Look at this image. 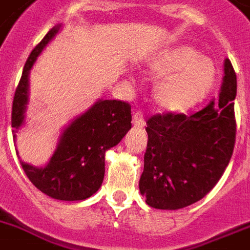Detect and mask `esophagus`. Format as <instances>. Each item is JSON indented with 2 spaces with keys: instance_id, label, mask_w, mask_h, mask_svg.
Segmentation results:
<instances>
[{
  "instance_id": "1",
  "label": "esophagus",
  "mask_w": 250,
  "mask_h": 250,
  "mask_svg": "<svg viewBox=\"0 0 250 250\" xmlns=\"http://www.w3.org/2000/svg\"><path fill=\"white\" fill-rule=\"evenodd\" d=\"M132 125L136 129H141L143 127H144L145 119H144V115H143V113H141V111H137V113L133 114Z\"/></svg>"
}]
</instances>
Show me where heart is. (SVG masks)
I'll use <instances>...</instances> for the list:
<instances>
[{"mask_svg":"<svg viewBox=\"0 0 250 250\" xmlns=\"http://www.w3.org/2000/svg\"><path fill=\"white\" fill-rule=\"evenodd\" d=\"M149 76L161 80L154 90L158 105L168 111H186L208 96L215 83V68L209 60L198 57L188 45L171 46L148 64Z\"/></svg>","mask_w":250,"mask_h":250,"instance_id":"obj_1","label":"heart"}]
</instances>
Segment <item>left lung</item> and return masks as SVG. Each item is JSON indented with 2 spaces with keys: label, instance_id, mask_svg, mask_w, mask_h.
Wrapping results in <instances>:
<instances>
[{
  "label": "left lung",
  "instance_id": "8db88e82",
  "mask_svg": "<svg viewBox=\"0 0 250 250\" xmlns=\"http://www.w3.org/2000/svg\"><path fill=\"white\" fill-rule=\"evenodd\" d=\"M236 74L225 61L219 98L192 115L157 114L146 122L148 144L139 188L156 209L178 210L204 198L219 182L236 140Z\"/></svg>",
  "mask_w": 250,
  "mask_h": 250
}]
</instances>
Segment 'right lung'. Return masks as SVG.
<instances>
[{
    "mask_svg": "<svg viewBox=\"0 0 250 250\" xmlns=\"http://www.w3.org/2000/svg\"><path fill=\"white\" fill-rule=\"evenodd\" d=\"M53 27L36 45L25 62L13 101L11 127L15 132L24 122L28 102V75L35 61L60 31ZM131 105L118 100H100L83 115L72 121L60 139L57 150L45 167L21 161L27 178L49 197L62 201H80L101 187L105 175V153L125 137L131 128ZM15 139V135H14Z\"/></svg>",
    "mask_w": 250,
    "mask_h": 250,
    "instance_id": "obj_1",
    "label": "right lung"
}]
</instances>
